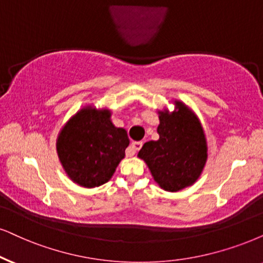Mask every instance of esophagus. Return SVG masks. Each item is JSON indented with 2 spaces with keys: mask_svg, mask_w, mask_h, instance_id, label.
I'll list each match as a JSON object with an SVG mask.
<instances>
[{
  "mask_svg": "<svg viewBox=\"0 0 263 263\" xmlns=\"http://www.w3.org/2000/svg\"><path fill=\"white\" fill-rule=\"evenodd\" d=\"M142 144H143L142 142H134V143H131V147H129V152L127 153V155L128 156L134 155L136 152H138L139 149L142 148Z\"/></svg>",
  "mask_w": 263,
  "mask_h": 263,
  "instance_id": "esophagus-1",
  "label": "esophagus"
}]
</instances>
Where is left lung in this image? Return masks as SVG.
Returning <instances> with one entry per match:
<instances>
[{
	"label": "left lung",
	"mask_w": 263,
	"mask_h": 263,
	"mask_svg": "<svg viewBox=\"0 0 263 263\" xmlns=\"http://www.w3.org/2000/svg\"><path fill=\"white\" fill-rule=\"evenodd\" d=\"M158 141L144 143L138 158L144 160L159 187L178 192L200 177L208 160V142L201 122L183 102L175 110H158Z\"/></svg>",
	"instance_id": "obj_1"
}]
</instances>
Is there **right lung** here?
Returning <instances> with one entry per match:
<instances>
[{
    "mask_svg": "<svg viewBox=\"0 0 263 263\" xmlns=\"http://www.w3.org/2000/svg\"><path fill=\"white\" fill-rule=\"evenodd\" d=\"M109 109L86 105L63 126L57 153L65 174L76 184L95 188L107 183L125 158L129 139L115 127Z\"/></svg>",
    "mask_w": 263,
    "mask_h": 263,
    "instance_id": "1",
    "label": "right lung"
}]
</instances>
